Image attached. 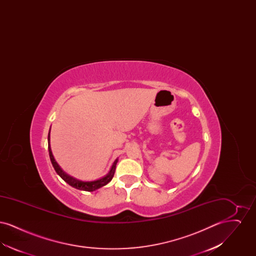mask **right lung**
<instances>
[{
    "mask_svg": "<svg viewBox=\"0 0 256 256\" xmlns=\"http://www.w3.org/2000/svg\"><path fill=\"white\" fill-rule=\"evenodd\" d=\"M48 143H49L48 144V148H49L50 159V162H52L54 170H56V172H58V174L60 176L64 182H66L68 183L69 185H71L74 188H76L78 190L92 192V191H95V190H97L98 188L106 185L113 178L115 169H116V164H117V161H118L117 159L113 163V165L111 167V170H110V172L106 176H104V178H100L98 180H94V182H80V180H78L74 178L72 176H68L67 174H65L63 170H61L60 167L58 166V164L56 163V161L54 158V156H52V150H50V132L48 134Z\"/></svg>",
    "mask_w": 256,
    "mask_h": 256,
    "instance_id": "1",
    "label": "right lung"
}]
</instances>
